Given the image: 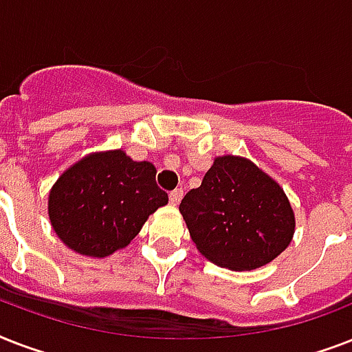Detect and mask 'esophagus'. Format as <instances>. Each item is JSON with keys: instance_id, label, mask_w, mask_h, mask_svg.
<instances>
[{"instance_id": "esophagus-1", "label": "esophagus", "mask_w": 352, "mask_h": 352, "mask_svg": "<svg viewBox=\"0 0 352 352\" xmlns=\"http://www.w3.org/2000/svg\"><path fill=\"white\" fill-rule=\"evenodd\" d=\"M182 195H184V192H182L181 188H177V190L170 192V203L171 204H179V203H181Z\"/></svg>"}]
</instances>
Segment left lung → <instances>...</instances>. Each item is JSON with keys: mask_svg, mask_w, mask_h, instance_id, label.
Listing matches in <instances>:
<instances>
[{"mask_svg": "<svg viewBox=\"0 0 352 352\" xmlns=\"http://www.w3.org/2000/svg\"><path fill=\"white\" fill-rule=\"evenodd\" d=\"M197 250L217 267L254 270L290 245L294 212L283 188L243 157H217L181 201Z\"/></svg>", "mask_w": 352, "mask_h": 352, "instance_id": "left-lung-1", "label": "left lung"}]
</instances>
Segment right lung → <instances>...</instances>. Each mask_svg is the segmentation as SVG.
Wrapping results in <instances>:
<instances>
[{
    "mask_svg": "<svg viewBox=\"0 0 352 352\" xmlns=\"http://www.w3.org/2000/svg\"><path fill=\"white\" fill-rule=\"evenodd\" d=\"M155 173L151 162H137L122 149L87 155L63 171L49 193L52 228L82 256H111L168 204Z\"/></svg>",
    "mask_w": 352,
    "mask_h": 352,
    "instance_id": "add662e5",
    "label": "right lung"
}]
</instances>
